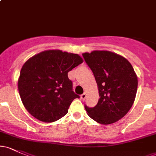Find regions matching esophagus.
<instances>
[{
    "label": "esophagus",
    "mask_w": 156,
    "mask_h": 156,
    "mask_svg": "<svg viewBox=\"0 0 156 156\" xmlns=\"http://www.w3.org/2000/svg\"><path fill=\"white\" fill-rule=\"evenodd\" d=\"M86 98H87V94H86V93H83V94H82L81 95H80V98H81V100H83V101L86 99Z\"/></svg>",
    "instance_id": "obj_1"
}]
</instances>
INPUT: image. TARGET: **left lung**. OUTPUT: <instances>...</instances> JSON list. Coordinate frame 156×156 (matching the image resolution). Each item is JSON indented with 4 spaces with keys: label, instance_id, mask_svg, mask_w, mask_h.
<instances>
[{
    "label": "left lung",
    "instance_id": "left-lung-1",
    "mask_svg": "<svg viewBox=\"0 0 156 156\" xmlns=\"http://www.w3.org/2000/svg\"><path fill=\"white\" fill-rule=\"evenodd\" d=\"M95 78L100 99L94 107L84 105L88 115L103 125L122 118L133 105L137 92L138 80L126 58L109 51L83 53Z\"/></svg>",
    "mask_w": 156,
    "mask_h": 156
}]
</instances>
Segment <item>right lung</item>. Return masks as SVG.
<instances>
[{
	"label": "right lung",
	"instance_id": "obj_1",
	"mask_svg": "<svg viewBox=\"0 0 156 156\" xmlns=\"http://www.w3.org/2000/svg\"><path fill=\"white\" fill-rule=\"evenodd\" d=\"M82 62L78 54L57 50L43 51L27 61L18 80L20 96L27 111L44 122L64 117L73 100L80 98L73 90L68 72Z\"/></svg>",
	"mask_w": 156,
	"mask_h": 156
}]
</instances>
